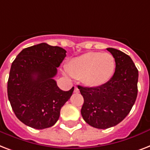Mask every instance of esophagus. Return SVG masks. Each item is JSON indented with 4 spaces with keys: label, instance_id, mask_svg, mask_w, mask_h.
I'll use <instances>...</instances> for the list:
<instances>
[{
    "label": "esophagus",
    "instance_id": "esophagus-1",
    "mask_svg": "<svg viewBox=\"0 0 150 150\" xmlns=\"http://www.w3.org/2000/svg\"><path fill=\"white\" fill-rule=\"evenodd\" d=\"M79 89L77 88H76V87H74V92H75V93H79Z\"/></svg>",
    "mask_w": 150,
    "mask_h": 150
}]
</instances>
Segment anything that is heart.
<instances>
[{
    "label": "heart",
    "instance_id": "heart-1",
    "mask_svg": "<svg viewBox=\"0 0 150 150\" xmlns=\"http://www.w3.org/2000/svg\"><path fill=\"white\" fill-rule=\"evenodd\" d=\"M115 65L114 57L110 53L88 52L72 59L67 70L73 77L81 79L84 85L96 88L110 81Z\"/></svg>",
    "mask_w": 150,
    "mask_h": 150
}]
</instances>
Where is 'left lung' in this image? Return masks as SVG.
Returning <instances> with one entry per match:
<instances>
[{
    "mask_svg": "<svg viewBox=\"0 0 150 150\" xmlns=\"http://www.w3.org/2000/svg\"><path fill=\"white\" fill-rule=\"evenodd\" d=\"M106 49L115 59L113 76L96 88L78 85L83 98L81 115L86 123L99 129L121 122L132 110L138 94L139 71L131 57L120 50Z\"/></svg>",
    "mask_w": 150,
    "mask_h": 150,
    "instance_id": "1",
    "label": "left lung"
}]
</instances>
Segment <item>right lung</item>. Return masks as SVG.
<instances>
[{
  "instance_id": "right-lung-1",
  "label": "right lung",
  "mask_w": 150,
  "mask_h": 150,
  "mask_svg": "<svg viewBox=\"0 0 150 150\" xmlns=\"http://www.w3.org/2000/svg\"><path fill=\"white\" fill-rule=\"evenodd\" d=\"M67 51L46 43L26 47L11 64L8 97L21 122L35 129H45L57 122L61 108L74 88L61 90L53 77L67 56Z\"/></svg>"
}]
</instances>
